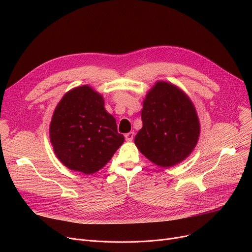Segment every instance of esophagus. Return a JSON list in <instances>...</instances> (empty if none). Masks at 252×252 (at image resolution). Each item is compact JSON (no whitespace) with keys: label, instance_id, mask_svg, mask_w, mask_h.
<instances>
[{"label":"esophagus","instance_id":"34e87169","mask_svg":"<svg viewBox=\"0 0 252 252\" xmlns=\"http://www.w3.org/2000/svg\"><path fill=\"white\" fill-rule=\"evenodd\" d=\"M134 136H135V133H134V132L126 133V134L125 135V137H126V141H132V140L134 139Z\"/></svg>","mask_w":252,"mask_h":252}]
</instances>
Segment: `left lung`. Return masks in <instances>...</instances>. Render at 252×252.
Listing matches in <instances>:
<instances>
[{
    "label": "left lung",
    "mask_w": 252,
    "mask_h": 252,
    "mask_svg": "<svg viewBox=\"0 0 252 252\" xmlns=\"http://www.w3.org/2000/svg\"><path fill=\"white\" fill-rule=\"evenodd\" d=\"M142 128L135 144L143 155L162 167L188 157L196 147L200 125L190 99L172 84L158 82L147 94L141 112Z\"/></svg>",
    "instance_id": "1"
}]
</instances>
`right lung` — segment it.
<instances>
[{"instance_id":"1","label":"right lung","mask_w":252,"mask_h":252,"mask_svg":"<svg viewBox=\"0 0 252 252\" xmlns=\"http://www.w3.org/2000/svg\"><path fill=\"white\" fill-rule=\"evenodd\" d=\"M55 155L72 170L93 174L108 163L125 141L103 98L89 86L73 89L56 107L50 124Z\"/></svg>"}]
</instances>
